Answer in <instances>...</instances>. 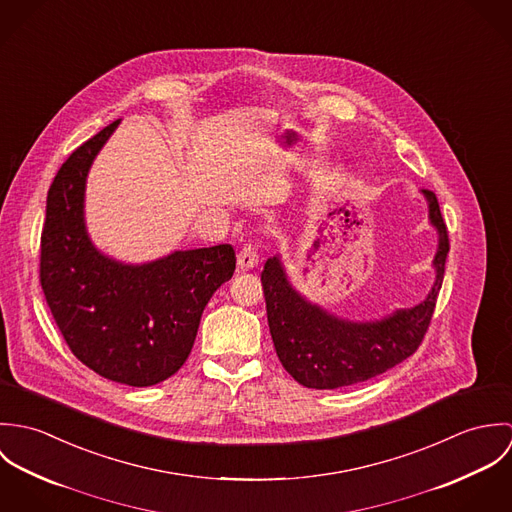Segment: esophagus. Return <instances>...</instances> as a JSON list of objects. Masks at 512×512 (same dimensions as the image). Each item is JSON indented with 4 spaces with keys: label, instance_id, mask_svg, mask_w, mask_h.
Masks as SVG:
<instances>
[{
    "label": "esophagus",
    "instance_id": "obj_1",
    "mask_svg": "<svg viewBox=\"0 0 512 512\" xmlns=\"http://www.w3.org/2000/svg\"><path fill=\"white\" fill-rule=\"evenodd\" d=\"M260 254L258 248L254 244H244L238 252V268L240 270H252L254 266H258Z\"/></svg>",
    "mask_w": 512,
    "mask_h": 512
}]
</instances>
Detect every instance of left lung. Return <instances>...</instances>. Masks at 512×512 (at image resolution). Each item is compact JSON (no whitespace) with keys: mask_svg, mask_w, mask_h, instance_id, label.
<instances>
[{"mask_svg":"<svg viewBox=\"0 0 512 512\" xmlns=\"http://www.w3.org/2000/svg\"><path fill=\"white\" fill-rule=\"evenodd\" d=\"M430 220L438 228L436 282L428 297L412 309H398L380 321L339 319L295 292L278 256L262 272L268 325L280 363L293 378L317 390L365 382L418 351L428 333L449 252L447 226L434 191L424 189Z\"/></svg>","mask_w":512,"mask_h":512,"instance_id":"1","label":"left lung"}]
</instances>
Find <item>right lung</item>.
<instances>
[{"label": "right lung", "instance_id": "1", "mask_svg": "<svg viewBox=\"0 0 512 512\" xmlns=\"http://www.w3.org/2000/svg\"><path fill=\"white\" fill-rule=\"evenodd\" d=\"M120 120L76 147L47 195L39 278L69 349L96 374L151 386L187 361L201 315L236 268L234 248L177 250L132 266L94 248L84 226V185Z\"/></svg>", "mask_w": 512, "mask_h": 512}]
</instances>
